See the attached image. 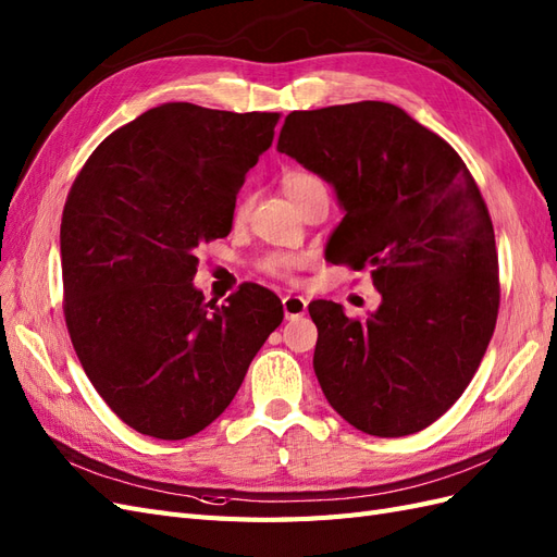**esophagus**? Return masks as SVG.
Instances as JSON below:
<instances>
[{"label":"esophagus","mask_w":557,"mask_h":557,"mask_svg":"<svg viewBox=\"0 0 557 557\" xmlns=\"http://www.w3.org/2000/svg\"><path fill=\"white\" fill-rule=\"evenodd\" d=\"M282 308H284V317L287 320H298V317H304L308 310V300L304 296H284L282 298Z\"/></svg>","instance_id":"esophagus-1"}]
</instances>
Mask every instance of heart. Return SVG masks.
<instances>
[{
  "mask_svg": "<svg viewBox=\"0 0 557 557\" xmlns=\"http://www.w3.org/2000/svg\"><path fill=\"white\" fill-rule=\"evenodd\" d=\"M314 184H322V182L317 180L314 174L304 172V170H292L282 177L284 194H287L294 202L300 198V194H306V190ZM245 212H247V200H240V202H237V208H235V216H243ZM298 265H300L298 257H289V253H273V257H268L263 261L261 268L265 270V273L275 275V277H289Z\"/></svg>",
  "mask_w": 557,
  "mask_h": 557,
  "instance_id": "obj_1",
  "label": "heart"
}]
</instances>
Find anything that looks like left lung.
<instances>
[{"mask_svg":"<svg viewBox=\"0 0 557 557\" xmlns=\"http://www.w3.org/2000/svg\"><path fill=\"white\" fill-rule=\"evenodd\" d=\"M277 151L320 174L345 212L333 263L371 268L383 304L349 320L308 306L314 375L359 432L396 438L446 412L485 355L499 312V261L485 200L459 153L389 102L284 119Z\"/></svg>","mask_w":557,"mask_h":557,"instance_id":"obj_1","label":"left lung"}]
</instances>
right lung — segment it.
Returning a JSON list of instances; mask_svg holds the SVG:
<instances>
[{
    "instance_id": "1",
    "label": "right lung",
    "mask_w": 557,
    "mask_h": 557,
    "mask_svg": "<svg viewBox=\"0 0 557 557\" xmlns=\"http://www.w3.org/2000/svg\"><path fill=\"white\" fill-rule=\"evenodd\" d=\"M277 121L275 111L153 107L111 133L70 188L67 331L92 387L139 434L202 432L282 324L280 298L261 284H243L224 306L194 287L196 249L231 233L237 190Z\"/></svg>"
}]
</instances>
